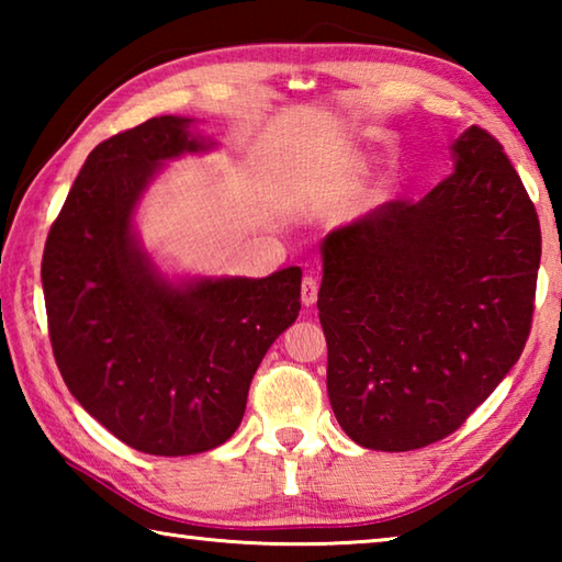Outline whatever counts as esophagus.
Masks as SVG:
<instances>
[{
  "label": "esophagus",
  "mask_w": 562,
  "mask_h": 562,
  "mask_svg": "<svg viewBox=\"0 0 562 562\" xmlns=\"http://www.w3.org/2000/svg\"><path fill=\"white\" fill-rule=\"evenodd\" d=\"M317 292H319V282L307 274V278L302 280V304L304 307H312V304L317 302Z\"/></svg>",
  "instance_id": "obj_1"
}]
</instances>
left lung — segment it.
Masks as SVG:
<instances>
[{"label":"left lung","instance_id":"8db88e82","mask_svg":"<svg viewBox=\"0 0 562 562\" xmlns=\"http://www.w3.org/2000/svg\"><path fill=\"white\" fill-rule=\"evenodd\" d=\"M453 154L422 201L396 198L322 243L329 404L364 449L414 451L461 429L530 335L536 205L486 128Z\"/></svg>","mask_w":562,"mask_h":562}]
</instances>
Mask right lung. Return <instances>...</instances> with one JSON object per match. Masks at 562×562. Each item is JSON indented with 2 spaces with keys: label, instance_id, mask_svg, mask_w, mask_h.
<instances>
[{
  "label": "right lung",
  "instance_id": "1",
  "mask_svg": "<svg viewBox=\"0 0 562 562\" xmlns=\"http://www.w3.org/2000/svg\"><path fill=\"white\" fill-rule=\"evenodd\" d=\"M188 123L148 119L93 148L42 258L66 386L116 439L154 456L231 439L265 351L300 312V268L173 288L133 243L131 213L156 168L205 148Z\"/></svg>",
  "mask_w": 562,
  "mask_h": 562
}]
</instances>
